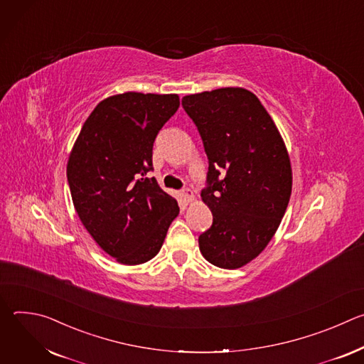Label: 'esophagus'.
<instances>
[{"label": "esophagus", "mask_w": 364, "mask_h": 364, "mask_svg": "<svg viewBox=\"0 0 364 364\" xmlns=\"http://www.w3.org/2000/svg\"><path fill=\"white\" fill-rule=\"evenodd\" d=\"M181 197H183V198H184V201H187V203L193 201V200H194L193 190H190V188H184V190L181 191Z\"/></svg>", "instance_id": "obj_1"}]
</instances>
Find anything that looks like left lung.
<instances>
[{
    "label": "left lung",
    "mask_w": 364,
    "mask_h": 364,
    "mask_svg": "<svg viewBox=\"0 0 364 364\" xmlns=\"http://www.w3.org/2000/svg\"><path fill=\"white\" fill-rule=\"evenodd\" d=\"M209 160L203 201L213 223L198 236L203 256L236 269L261 253L285 215L292 171L285 144L252 92L222 87L181 99Z\"/></svg>",
    "instance_id": "1"
}]
</instances>
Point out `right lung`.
Segmentation results:
<instances>
[{
  "label": "right lung",
  "instance_id": "add662e5",
  "mask_svg": "<svg viewBox=\"0 0 364 364\" xmlns=\"http://www.w3.org/2000/svg\"><path fill=\"white\" fill-rule=\"evenodd\" d=\"M177 95L125 92L103 99L68 163L75 209L95 242L124 265L157 255L180 209L154 177L152 145L177 112Z\"/></svg>",
  "mask_w": 364,
  "mask_h": 364
}]
</instances>
